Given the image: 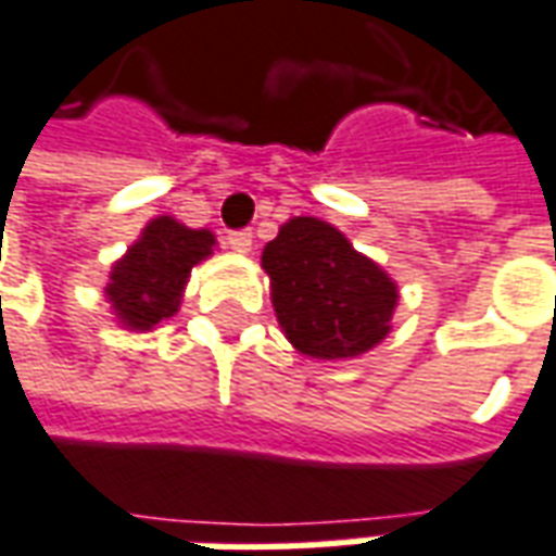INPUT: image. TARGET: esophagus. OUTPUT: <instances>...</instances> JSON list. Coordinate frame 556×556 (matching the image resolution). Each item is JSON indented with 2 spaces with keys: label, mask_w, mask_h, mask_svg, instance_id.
Listing matches in <instances>:
<instances>
[{
  "label": "esophagus",
  "mask_w": 556,
  "mask_h": 556,
  "mask_svg": "<svg viewBox=\"0 0 556 556\" xmlns=\"http://www.w3.org/2000/svg\"><path fill=\"white\" fill-rule=\"evenodd\" d=\"M225 243H228L231 250L250 252L252 250V231H247V228H240V231H228V235H225Z\"/></svg>",
  "instance_id": "1"
}]
</instances>
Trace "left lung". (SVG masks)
Listing matches in <instances>:
<instances>
[{"label": "left lung", "mask_w": 556, "mask_h": 556, "mask_svg": "<svg viewBox=\"0 0 556 556\" xmlns=\"http://www.w3.org/2000/svg\"><path fill=\"white\" fill-rule=\"evenodd\" d=\"M279 325L309 358H355L391 331L397 286L333 225L298 216L262 252Z\"/></svg>", "instance_id": "obj_1"}]
</instances>
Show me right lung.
<instances>
[{"mask_svg": "<svg viewBox=\"0 0 556 556\" xmlns=\"http://www.w3.org/2000/svg\"><path fill=\"white\" fill-rule=\"evenodd\" d=\"M211 250L213 235L204 228H186L170 216H159L147 225L143 238L123 262H116L108 282V298L123 325L147 331L162 318L174 316L189 270L207 258Z\"/></svg>", "mask_w": 556, "mask_h": 556, "instance_id": "add662e5", "label": "right lung"}]
</instances>
